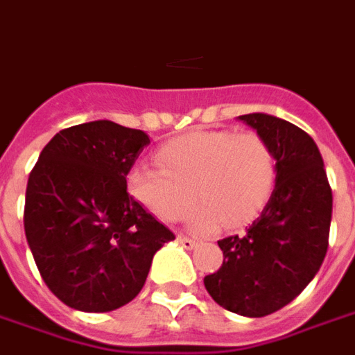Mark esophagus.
<instances>
[{
	"instance_id": "obj_1",
	"label": "esophagus",
	"mask_w": 355,
	"mask_h": 355,
	"mask_svg": "<svg viewBox=\"0 0 355 355\" xmlns=\"http://www.w3.org/2000/svg\"><path fill=\"white\" fill-rule=\"evenodd\" d=\"M177 243L180 244V246H182V248H186V250H193V248L197 246V243H195L193 239L186 237V235H178Z\"/></svg>"
}]
</instances>
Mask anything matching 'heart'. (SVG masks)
<instances>
[{
    "mask_svg": "<svg viewBox=\"0 0 355 355\" xmlns=\"http://www.w3.org/2000/svg\"><path fill=\"white\" fill-rule=\"evenodd\" d=\"M157 160L160 168L137 164L129 169L131 197L175 223L186 215L193 195L197 204L189 224L200 233L250 223L264 209L277 178L275 155L255 132H187L164 144Z\"/></svg>",
    "mask_w": 355,
    "mask_h": 355,
    "instance_id": "obj_1",
    "label": "heart"
}]
</instances>
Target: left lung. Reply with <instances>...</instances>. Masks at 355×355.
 Masks as SVG:
<instances>
[{"mask_svg": "<svg viewBox=\"0 0 355 355\" xmlns=\"http://www.w3.org/2000/svg\"><path fill=\"white\" fill-rule=\"evenodd\" d=\"M272 148L277 162L268 204L243 235L218 241V272L204 277L213 301L244 318L292 302L319 272L328 250L332 189L312 137L266 112L239 116Z\"/></svg>", "mask_w": 355, "mask_h": 355, "instance_id": "left-lung-1", "label": "left lung"}]
</instances>
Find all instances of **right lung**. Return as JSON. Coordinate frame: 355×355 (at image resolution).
<instances>
[{
    "label": "right lung",
    "instance_id": "1",
    "mask_svg": "<svg viewBox=\"0 0 355 355\" xmlns=\"http://www.w3.org/2000/svg\"><path fill=\"white\" fill-rule=\"evenodd\" d=\"M111 120L56 132L25 195V235L49 290L80 312H111L137 297L171 230L128 193V173L149 146Z\"/></svg>",
    "mask_w": 355,
    "mask_h": 355
}]
</instances>
